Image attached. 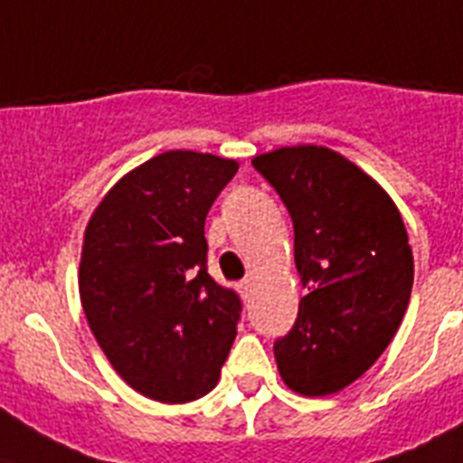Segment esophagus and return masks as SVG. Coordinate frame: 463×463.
Returning <instances> with one entry per match:
<instances>
[{
    "mask_svg": "<svg viewBox=\"0 0 463 463\" xmlns=\"http://www.w3.org/2000/svg\"><path fill=\"white\" fill-rule=\"evenodd\" d=\"M238 291H240V294H242V298L250 297V294H251V279L250 278L240 279V282H238Z\"/></svg>",
    "mask_w": 463,
    "mask_h": 463,
    "instance_id": "obj_1",
    "label": "esophagus"
}]
</instances>
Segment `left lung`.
<instances>
[{
  "label": "left lung",
  "instance_id": "1",
  "mask_svg": "<svg viewBox=\"0 0 463 463\" xmlns=\"http://www.w3.org/2000/svg\"><path fill=\"white\" fill-rule=\"evenodd\" d=\"M294 221V261L308 289L275 341L294 393L332 395L363 376L398 332L414 282L405 223L386 190L325 146L251 159Z\"/></svg>",
  "mask_w": 463,
  "mask_h": 463
}]
</instances>
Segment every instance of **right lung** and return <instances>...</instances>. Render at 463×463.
I'll return each mask as SVG.
<instances>
[{"mask_svg":"<svg viewBox=\"0 0 463 463\" xmlns=\"http://www.w3.org/2000/svg\"><path fill=\"white\" fill-rule=\"evenodd\" d=\"M235 159L169 150L124 174L84 231L80 298L124 382L157 402H190L219 383L240 298L207 273L204 219Z\"/></svg>","mask_w":463,"mask_h":463,"instance_id":"right-lung-1","label":"right lung"}]
</instances>
